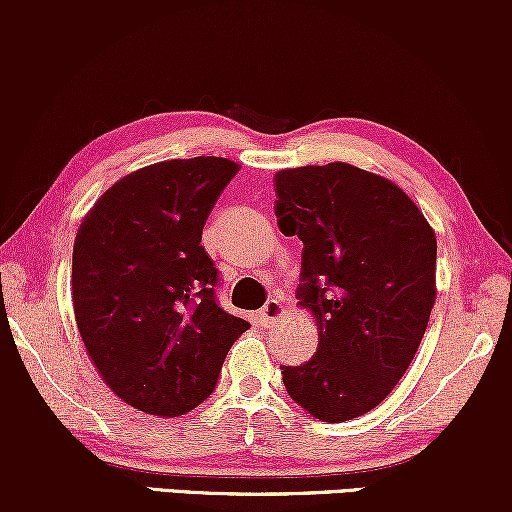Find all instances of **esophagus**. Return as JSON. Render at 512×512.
I'll use <instances>...</instances> for the list:
<instances>
[{
	"mask_svg": "<svg viewBox=\"0 0 512 512\" xmlns=\"http://www.w3.org/2000/svg\"><path fill=\"white\" fill-rule=\"evenodd\" d=\"M281 317H284V305H281V301H276V298H269V301L264 303V308L260 310V320L264 325H276Z\"/></svg>",
	"mask_w": 512,
	"mask_h": 512,
	"instance_id": "obj_1",
	"label": "esophagus"
}]
</instances>
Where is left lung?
I'll return each mask as SVG.
<instances>
[{
	"mask_svg": "<svg viewBox=\"0 0 512 512\" xmlns=\"http://www.w3.org/2000/svg\"><path fill=\"white\" fill-rule=\"evenodd\" d=\"M274 185L281 233L303 240L296 296L320 339L281 375L310 416L342 424L414 361L436 303V233L402 187L351 163L286 168Z\"/></svg>",
	"mask_w": 512,
	"mask_h": 512,
	"instance_id": "1",
	"label": "left lung"
}]
</instances>
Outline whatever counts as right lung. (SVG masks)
Listing matches in <instances>:
<instances>
[{
  "instance_id": "1",
  "label": "right lung",
  "mask_w": 512,
  "mask_h": 512,
  "mask_svg": "<svg viewBox=\"0 0 512 512\" xmlns=\"http://www.w3.org/2000/svg\"><path fill=\"white\" fill-rule=\"evenodd\" d=\"M238 170L219 156L151 163L108 187L76 231V325L129 407L166 419L195 409L250 330L216 303L219 272L202 248L209 211Z\"/></svg>"
}]
</instances>
